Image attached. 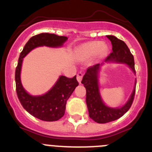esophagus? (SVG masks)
I'll use <instances>...</instances> for the list:
<instances>
[{"label":"esophagus","mask_w":152,"mask_h":152,"mask_svg":"<svg viewBox=\"0 0 152 152\" xmlns=\"http://www.w3.org/2000/svg\"><path fill=\"white\" fill-rule=\"evenodd\" d=\"M82 77H83V73H81V72L78 73L77 75H76V79H77L78 82H79V83H81V82H82Z\"/></svg>","instance_id":"1"}]
</instances>
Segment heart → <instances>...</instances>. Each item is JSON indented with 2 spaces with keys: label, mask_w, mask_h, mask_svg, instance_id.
<instances>
[{
  "label": "heart",
  "mask_w": 152,
  "mask_h": 152,
  "mask_svg": "<svg viewBox=\"0 0 152 152\" xmlns=\"http://www.w3.org/2000/svg\"><path fill=\"white\" fill-rule=\"evenodd\" d=\"M107 45H104L100 42H92L84 44L80 47V50L84 53L89 56H94L99 52L102 54H106L107 52Z\"/></svg>",
  "instance_id": "1"
}]
</instances>
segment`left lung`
I'll list each match as a JSON object with an SVG mask.
<instances>
[{"instance_id":"8db88e82","label":"left lung","mask_w":152,"mask_h":152,"mask_svg":"<svg viewBox=\"0 0 152 152\" xmlns=\"http://www.w3.org/2000/svg\"><path fill=\"white\" fill-rule=\"evenodd\" d=\"M106 37L111 42L113 51L106 58L105 61L126 63L132 69L134 73H136L134 56L126 44L113 35H106ZM99 66L100 64H96L88 67L82 78V83L86 88V103L90 118L97 123H107L120 118L130 109L134 99L136 86L134 88L129 100L123 107L119 108L107 107L103 103L99 92L97 74Z\"/></svg>"}]
</instances>
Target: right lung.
<instances>
[{"mask_svg": "<svg viewBox=\"0 0 152 152\" xmlns=\"http://www.w3.org/2000/svg\"><path fill=\"white\" fill-rule=\"evenodd\" d=\"M67 39L66 36H58L47 32L34 35L26 42L19 56L15 75L18 98L28 113L41 120L53 122L61 119L65 112L67 99L79 85V82L76 80V76L73 78L61 76L49 92L45 95L32 96L26 92L20 82V73L23 58L37 47H61Z\"/></svg>", "mask_w": 152, "mask_h": 152, "instance_id": "add662e5", "label": "right lung"}]
</instances>
